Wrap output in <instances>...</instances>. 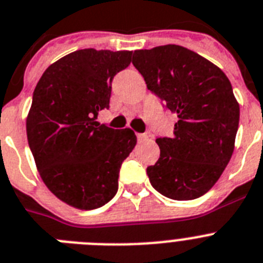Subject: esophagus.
Segmentation results:
<instances>
[{
  "label": "esophagus",
  "instance_id": "1",
  "mask_svg": "<svg viewBox=\"0 0 263 263\" xmlns=\"http://www.w3.org/2000/svg\"><path fill=\"white\" fill-rule=\"evenodd\" d=\"M149 133H138L137 134V138L140 141H146L147 138H149Z\"/></svg>",
  "mask_w": 263,
  "mask_h": 263
}]
</instances>
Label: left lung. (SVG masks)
<instances>
[{
	"label": "left lung",
	"mask_w": 263,
	"mask_h": 263,
	"mask_svg": "<svg viewBox=\"0 0 263 263\" xmlns=\"http://www.w3.org/2000/svg\"><path fill=\"white\" fill-rule=\"evenodd\" d=\"M133 65L146 86L176 113L173 136L157 137L161 154L146 169L162 196L189 201L218 181L234 150L239 105L226 74L178 45L136 50Z\"/></svg>",
	"instance_id": "1"
}]
</instances>
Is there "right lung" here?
<instances>
[{
    "label": "right lung",
    "instance_id": "right-lung-1",
    "mask_svg": "<svg viewBox=\"0 0 263 263\" xmlns=\"http://www.w3.org/2000/svg\"><path fill=\"white\" fill-rule=\"evenodd\" d=\"M132 51L82 49L45 70L33 93L26 134L42 181L57 198L81 210L116 196L122 162L137 143L129 127L96 121L109 109L111 81Z\"/></svg>",
    "mask_w": 263,
    "mask_h": 263
}]
</instances>
